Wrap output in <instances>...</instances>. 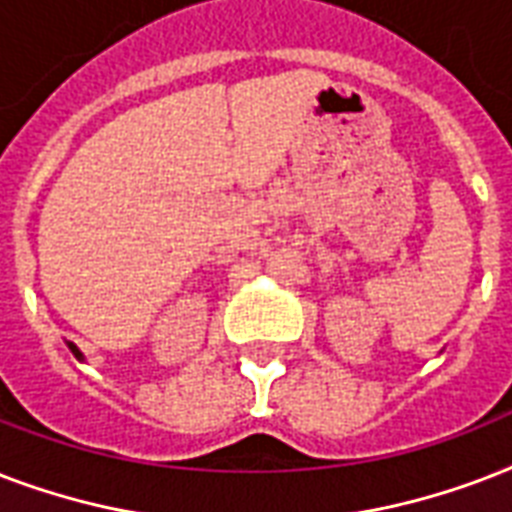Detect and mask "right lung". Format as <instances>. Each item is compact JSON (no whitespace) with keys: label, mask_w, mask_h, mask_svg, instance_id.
Instances as JSON below:
<instances>
[{"label":"right lung","mask_w":512,"mask_h":512,"mask_svg":"<svg viewBox=\"0 0 512 512\" xmlns=\"http://www.w3.org/2000/svg\"><path fill=\"white\" fill-rule=\"evenodd\" d=\"M68 348H71V353H74L76 358H82V353H79V348H76L74 342H68Z\"/></svg>","instance_id":"obj_1"}]
</instances>
